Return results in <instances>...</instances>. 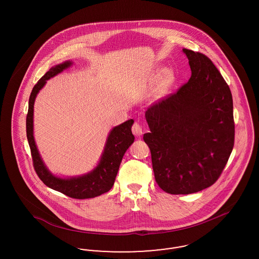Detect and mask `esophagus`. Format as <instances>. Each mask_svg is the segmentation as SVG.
Instances as JSON below:
<instances>
[{
  "label": "esophagus",
  "instance_id": "obj_1",
  "mask_svg": "<svg viewBox=\"0 0 259 259\" xmlns=\"http://www.w3.org/2000/svg\"><path fill=\"white\" fill-rule=\"evenodd\" d=\"M132 132H133V134L137 136V137H140V136H142V134L144 133V132H143V128H142V126L140 125L139 122H135V123L133 124V126H132Z\"/></svg>",
  "mask_w": 259,
  "mask_h": 259
}]
</instances>
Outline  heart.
I'll list each match as a JSON object with an SVG mask.
<instances>
[{"label": "heart", "instance_id": "b5f03b06", "mask_svg": "<svg viewBox=\"0 0 259 259\" xmlns=\"http://www.w3.org/2000/svg\"><path fill=\"white\" fill-rule=\"evenodd\" d=\"M172 81V74L169 72H166L164 74L163 80H162V84H161L160 89H159V94H163L166 92V89L168 85L170 84V82Z\"/></svg>", "mask_w": 259, "mask_h": 259}]
</instances>
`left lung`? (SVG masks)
<instances>
[{
	"label": "left lung",
	"instance_id": "obj_1",
	"mask_svg": "<svg viewBox=\"0 0 259 259\" xmlns=\"http://www.w3.org/2000/svg\"><path fill=\"white\" fill-rule=\"evenodd\" d=\"M191 69L179 90L150 106L144 141L154 178L170 194H191L213 185L234 147L230 88L206 55L184 49Z\"/></svg>",
	"mask_w": 259,
	"mask_h": 259
}]
</instances>
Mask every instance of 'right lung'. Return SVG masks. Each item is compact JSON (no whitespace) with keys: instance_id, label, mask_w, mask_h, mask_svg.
<instances>
[{"instance_id":"1","label":"right lung","mask_w":259,"mask_h":259,"mask_svg":"<svg viewBox=\"0 0 259 259\" xmlns=\"http://www.w3.org/2000/svg\"><path fill=\"white\" fill-rule=\"evenodd\" d=\"M71 65L72 62L66 61L52 67L33 88L29 98V108L26 117V133L35 171L45 185L74 199L94 198L111 190L114 184L124 153L135 140L131 131L134 120L129 119L111 130L98 165L91 172L80 177L68 179H62L52 175L41 160L35 143L33 133L34 104L38 91L45 87L47 80L61 73Z\"/></svg>"}]
</instances>
